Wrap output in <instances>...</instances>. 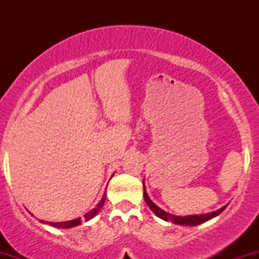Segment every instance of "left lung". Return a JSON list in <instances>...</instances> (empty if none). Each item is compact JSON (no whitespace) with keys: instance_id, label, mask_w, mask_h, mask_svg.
<instances>
[{"instance_id":"1","label":"left lung","mask_w":259,"mask_h":259,"mask_svg":"<svg viewBox=\"0 0 259 259\" xmlns=\"http://www.w3.org/2000/svg\"><path fill=\"white\" fill-rule=\"evenodd\" d=\"M142 185H144L145 201H146L147 206L151 208V210H152L154 214L158 217V218L163 219V221L171 222V223H174V224H178V225H190V227H196V225H200V224H202V223L210 221L212 218H214V217L221 214L223 210H224L228 206L227 204V206L219 208L218 210H214V212H210V213H204V214H191V215H184V217L174 215V214H170V213L165 212V210H163L162 208L156 206V204L151 201V198L148 197V195L146 192V187H145V180L142 181Z\"/></svg>"}]
</instances>
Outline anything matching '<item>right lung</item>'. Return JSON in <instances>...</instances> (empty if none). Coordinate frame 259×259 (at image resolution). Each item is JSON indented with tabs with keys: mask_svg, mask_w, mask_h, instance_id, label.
Instances as JSON below:
<instances>
[{
	"mask_svg": "<svg viewBox=\"0 0 259 259\" xmlns=\"http://www.w3.org/2000/svg\"><path fill=\"white\" fill-rule=\"evenodd\" d=\"M106 196L107 194L105 192L102 196V198H101V201L97 203V206L94 208V209H91L90 212L86 213L84 215L85 217V222L90 221V219L94 218L95 215H97V213L100 212L101 208L103 207V204H105V201H106ZM42 223H46V224L51 225L53 228H58V229H70V228H74V227H78V225L81 224V218H76V219H73V221H68V222H59V223H52V222H44L41 221Z\"/></svg>",
	"mask_w": 259,
	"mask_h": 259,
	"instance_id": "1",
	"label": "right lung"
}]
</instances>
